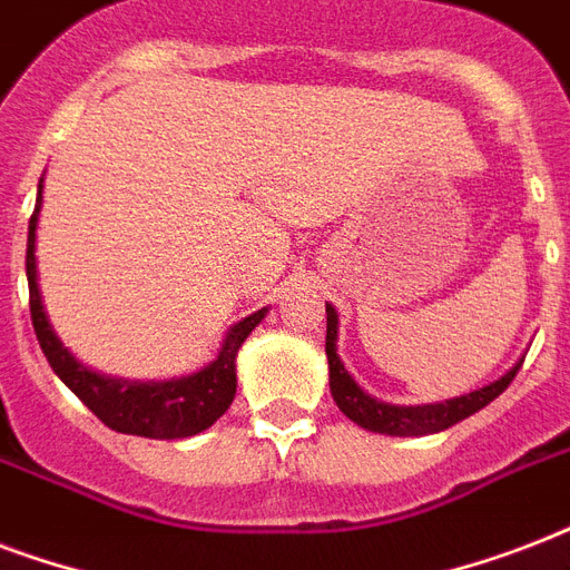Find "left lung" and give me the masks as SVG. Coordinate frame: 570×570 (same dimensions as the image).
Masks as SVG:
<instances>
[{
    "instance_id": "8db88e82",
    "label": "left lung",
    "mask_w": 570,
    "mask_h": 570,
    "mask_svg": "<svg viewBox=\"0 0 570 570\" xmlns=\"http://www.w3.org/2000/svg\"><path fill=\"white\" fill-rule=\"evenodd\" d=\"M325 313H328L325 355H328L331 396H334L340 411H343L352 423L366 429V432L390 434V438H420V434L443 432V429H450V425L468 420L470 414L482 411L488 402H494V399L512 384V379L518 375V370H521L523 364L521 357L509 373L500 375V379L491 381V384H485V387L470 390L464 396L443 399V402H432V405H390V402H381V399L370 396V393L357 384L355 375L348 373L346 364L340 361V316L337 311H334V304H325Z\"/></svg>"
}]
</instances>
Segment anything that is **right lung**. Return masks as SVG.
<instances>
[{"mask_svg":"<svg viewBox=\"0 0 570 570\" xmlns=\"http://www.w3.org/2000/svg\"><path fill=\"white\" fill-rule=\"evenodd\" d=\"M43 204V177L38 183V200L35 215L29 222V245H26V277H29V307L31 325L38 334V343L47 355L49 366L85 405L91 407L97 420L120 434H138V438H154V441H174V438H191L204 432L230 407L236 396V355L248 334L266 320L268 307L250 313L242 322L230 325L227 337L215 361L191 375L165 381H132L111 379L91 366H85L52 328V322L43 307V295L38 284V257H35V242H38V215Z\"/></svg>","mask_w":570,"mask_h":570,"instance_id":"add662e5","label":"right lung"}]
</instances>
